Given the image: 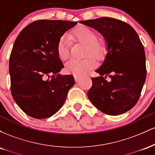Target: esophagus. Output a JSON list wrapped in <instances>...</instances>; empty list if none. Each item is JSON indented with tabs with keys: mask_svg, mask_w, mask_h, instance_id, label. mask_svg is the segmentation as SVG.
<instances>
[{
	"mask_svg": "<svg viewBox=\"0 0 155 155\" xmlns=\"http://www.w3.org/2000/svg\"><path fill=\"white\" fill-rule=\"evenodd\" d=\"M81 79H82V76H74V79H75V81H76V82L79 81Z\"/></svg>",
	"mask_w": 155,
	"mask_h": 155,
	"instance_id": "1",
	"label": "esophagus"
}]
</instances>
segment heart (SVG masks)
Returning a JSON list of instances; mask_svg holds the SVG:
<instances>
[{"label": "heart", "mask_w": 155, "mask_h": 155, "mask_svg": "<svg viewBox=\"0 0 155 155\" xmlns=\"http://www.w3.org/2000/svg\"><path fill=\"white\" fill-rule=\"evenodd\" d=\"M73 36L76 40L86 44V54H91L97 60H101L106 54V47L104 43L97 41V34L93 30L85 26H80L76 28L72 33ZM70 39L64 35L60 38L57 46V52L61 60H65L70 55ZM96 65L95 59L91 56H87L81 60L71 59L65 64V71L75 76H82L86 74Z\"/></svg>", "instance_id": "b5f03b06"}]
</instances>
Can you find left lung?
I'll return each instance as SVG.
<instances>
[{"instance_id": "left-lung-1", "label": "left lung", "mask_w": 155, "mask_h": 155, "mask_svg": "<svg viewBox=\"0 0 155 155\" xmlns=\"http://www.w3.org/2000/svg\"><path fill=\"white\" fill-rule=\"evenodd\" d=\"M80 23L98 31L107 43L104 63L95 71L100 76L92 78L89 100L106 114L125 113L138 102L147 76L144 48L139 37L129 24L111 17Z\"/></svg>"}]
</instances>
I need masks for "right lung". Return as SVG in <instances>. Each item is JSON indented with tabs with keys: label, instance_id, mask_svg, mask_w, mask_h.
Here are the masks:
<instances>
[{
	"label": "right lung",
	"instance_id": "1",
	"mask_svg": "<svg viewBox=\"0 0 155 155\" xmlns=\"http://www.w3.org/2000/svg\"><path fill=\"white\" fill-rule=\"evenodd\" d=\"M76 24L37 20L26 26L16 38L9 58L11 92L28 116L41 120L54 115L75 84L73 76L58 74L64 65L57 46L62 35Z\"/></svg>",
	"mask_w": 155,
	"mask_h": 155
}]
</instances>
